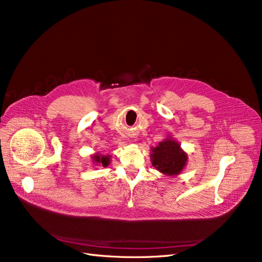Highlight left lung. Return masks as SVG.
<instances>
[{"instance_id": "left-lung-1", "label": "left lung", "mask_w": 262, "mask_h": 262, "mask_svg": "<svg viewBox=\"0 0 262 262\" xmlns=\"http://www.w3.org/2000/svg\"><path fill=\"white\" fill-rule=\"evenodd\" d=\"M187 153L181 149L180 144L170 137L152 147L150 161L154 167L167 176H176L182 171L187 164Z\"/></svg>"}]
</instances>
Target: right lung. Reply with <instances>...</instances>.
Segmentation results:
<instances>
[{
  "label": "right lung",
  "instance_id": "1",
  "mask_svg": "<svg viewBox=\"0 0 262 262\" xmlns=\"http://www.w3.org/2000/svg\"><path fill=\"white\" fill-rule=\"evenodd\" d=\"M93 162L96 163L97 165H101L104 167H107V166L110 164V156L109 155H101L96 153L95 155L92 156Z\"/></svg>",
  "mask_w": 262,
  "mask_h": 262
}]
</instances>
